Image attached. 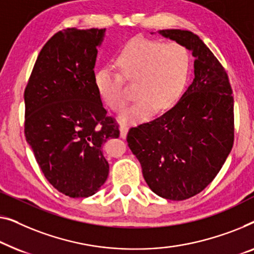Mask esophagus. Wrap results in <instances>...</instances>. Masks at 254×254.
I'll list each match as a JSON object with an SVG mask.
<instances>
[{"instance_id": "obj_1", "label": "esophagus", "mask_w": 254, "mask_h": 254, "mask_svg": "<svg viewBox=\"0 0 254 254\" xmlns=\"http://www.w3.org/2000/svg\"><path fill=\"white\" fill-rule=\"evenodd\" d=\"M127 130L128 127L127 124H121L120 127V133H121V138H126L127 134Z\"/></svg>"}]
</instances>
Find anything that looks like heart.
<instances>
[{
	"mask_svg": "<svg viewBox=\"0 0 254 254\" xmlns=\"http://www.w3.org/2000/svg\"><path fill=\"white\" fill-rule=\"evenodd\" d=\"M116 65L121 75L109 67L95 73L96 91L110 109L119 112L128 99L122 87V77L128 83H134L138 99L122 113L121 121L135 122L148 119L154 110L169 109L178 101L190 72V56L176 42L162 44L137 38L120 52Z\"/></svg>",
	"mask_w": 254,
	"mask_h": 254,
	"instance_id": "b5f03b06",
	"label": "heart"
}]
</instances>
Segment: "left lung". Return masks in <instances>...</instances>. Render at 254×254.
Instances as JSON below:
<instances>
[{"label":"left lung","mask_w":254,"mask_h":254,"mask_svg":"<svg viewBox=\"0 0 254 254\" xmlns=\"http://www.w3.org/2000/svg\"><path fill=\"white\" fill-rule=\"evenodd\" d=\"M159 33L192 52L193 81L162 116L131 127L127 140L149 189L178 201L201 192L226 162L234 145V98L226 70L198 35Z\"/></svg>","instance_id":"8db88e82"}]
</instances>
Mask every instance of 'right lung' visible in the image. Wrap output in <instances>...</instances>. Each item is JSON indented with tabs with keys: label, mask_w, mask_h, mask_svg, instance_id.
<instances>
[{
	"label": "right lung",
	"mask_w": 254,
	"mask_h": 254,
	"mask_svg": "<svg viewBox=\"0 0 254 254\" xmlns=\"http://www.w3.org/2000/svg\"><path fill=\"white\" fill-rule=\"evenodd\" d=\"M106 28L57 32L46 42L25 88V137L46 180L71 198L93 195L109 164L102 146L119 138L94 84Z\"/></svg>",
	"instance_id": "obj_1"
}]
</instances>
